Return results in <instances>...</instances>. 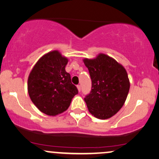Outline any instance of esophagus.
<instances>
[{"label":"esophagus","mask_w":159,"mask_h":159,"mask_svg":"<svg viewBox=\"0 0 159 159\" xmlns=\"http://www.w3.org/2000/svg\"><path fill=\"white\" fill-rule=\"evenodd\" d=\"M77 89H78V92H81V86L80 85H78L77 86Z\"/></svg>","instance_id":"esophagus-1"}]
</instances>
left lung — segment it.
Wrapping results in <instances>:
<instances>
[{"mask_svg":"<svg viewBox=\"0 0 159 159\" xmlns=\"http://www.w3.org/2000/svg\"><path fill=\"white\" fill-rule=\"evenodd\" d=\"M83 61L92 79V91L84 98L89 111L99 119L111 118L123 107L129 91L126 69L102 53L94 59L85 58Z\"/></svg>","mask_w":159,"mask_h":159,"instance_id":"8db88e82","label":"left lung"}]
</instances>
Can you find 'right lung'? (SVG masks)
Listing matches in <instances>:
<instances>
[{"mask_svg":"<svg viewBox=\"0 0 159 159\" xmlns=\"http://www.w3.org/2000/svg\"><path fill=\"white\" fill-rule=\"evenodd\" d=\"M68 59L57 50L46 53L35 63L27 80L31 101L42 113L55 116L68 108L78 89L65 70Z\"/></svg>","mask_w":159,"mask_h":159,"instance_id":"obj_1","label":"right lung"}]
</instances>
